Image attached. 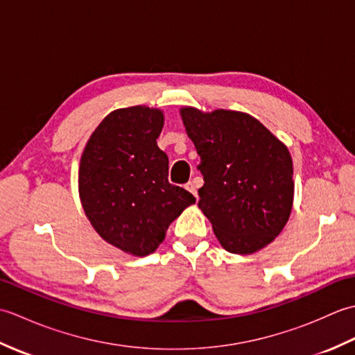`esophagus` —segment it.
Masks as SVG:
<instances>
[{
	"instance_id": "esophagus-1",
	"label": "esophagus",
	"mask_w": 355,
	"mask_h": 355,
	"mask_svg": "<svg viewBox=\"0 0 355 355\" xmlns=\"http://www.w3.org/2000/svg\"><path fill=\"white\" fill-rule=\"evenodd\" d=\"M197 184H195V182H187L186 183V189L189 191L191 193H193L195 195V198H198V191H197Z\"/></svg>"
}]
</instances>
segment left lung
Wrapping results in <instances>:
<instances>
[{"instance_id": "obj_1", "label": "left lung", "mask_w": 355, "mask_h": 355, "mask_svg": "<svg viewBox=\"0 0 355 355\" xmlns=\"http://www.w3.org/2000/svg\"><path fill=\"white\" fill-rule=\"evenodd\" d=\"M200 155L198 206L230 253L258 252L286 224L293 205L288 149L259 120L238 111L182 110Z\"/></svg>"}]
</instances>
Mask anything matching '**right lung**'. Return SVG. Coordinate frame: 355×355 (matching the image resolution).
Returning a JSON list of instances; mask_svg holds the SVG:
<instances>
[{"label": "right lung", "instance_id": "obj_1", "mask_svg": "<svg viewBox=\"0 0 355 355\" xmlns=\"http://www.w3.org/2000/svg\"><path fill=\"white\" fill-rule=\"evenodd\" d=\"M163 112L148 107L112 111L89 137L79 168V193L96 232L135 256L153 253L169 224L195 202L168 182L169 160L157 146Z\"/></svg>", "mask_w": 355, "mask_h": 355}]
</instances>
